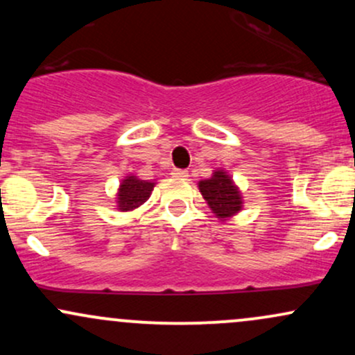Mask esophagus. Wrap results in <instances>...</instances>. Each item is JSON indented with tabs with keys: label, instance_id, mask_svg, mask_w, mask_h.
I'll use <instances>...</instances> for the list:
<instances>
[{
	"label": "esophagus",
	"instance_id": "1",
	"mask_svg": "<svg viewBox=\"0 0 355 355\" xmlns=\"http://www.w3.org/2000/svg\"><path fill=\"white\" fill-rule=\"evenodd\" d=\"M172 175H173V177H177V178H187V177H189V172H187V170L173 168L172 170Z\"/></svg>",
	"mask_w": 355,
	"mask_h": 355
}]
</instances>
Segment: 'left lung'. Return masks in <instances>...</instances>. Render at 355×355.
<instances>
[{
	"instance_id": "8db88e82",
	"label": "left lung",
	"mask_w": 355,
	"mask_h": 355,
	"mask_svg": "<svg viewBox=\"0 0 355 355\" xmlns=\"http://www.w3.org/2000/svg\"><path fill=\"white\" fill-rule=\"evenodd\" d=\"M203 198L218 218H229L242 210V195L223 170H215L207 180L198 183Z\"/></svg>"
}]
</instances>
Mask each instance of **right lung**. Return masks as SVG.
<instances>
[{
	"mask_svg": "<svg viewBox=\"0 0 355 355\" xmlns=\"http://www.w3.org/2000/svg\"><path fill=\"white\" fill-rule=\"evenodd\" d=\"M155 183L148 180H140L137 177H126L121 182L120 190H118V209L121 211L135 210L148 200L152 195Z\"/></svg>",
	"mask_w": 355,
	"mask_h": 355,
	"instance_id": "add662e5",
	"label": "right lung"
}]
</instances>
